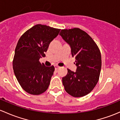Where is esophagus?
Listing matches in <instances>:
<instances>
[{
	"label": "esophagus",
	"mask_w": 120,
	"mask_h": 120,
	"mask_svg": "<svg viewBox=\"0 0 120 120\" xmlns=\"http://www.w3.org/2000/svg\"><path fill=\"white\" fill-rule=\"evenodd\" d=\"M55 70H59V68H60V67H59V66H58V65H55Z\"/></svg>",
	"instance_id": "34e87169"
}]
</instances>
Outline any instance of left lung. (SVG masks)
<instances>
[{
	"label": "left lung",
	"mask_w": 120,
	"mask_h": 120,
	"mask_svg": "<svg viewBox=\"0 0 120 120\" xmlns=\"http://www.w3.org/2000/svg\"><path fill=\"white\" fill-rule=\"evenodd\" d=\"M59 34L70 45L77 67L76 72L68 69L67 75L62 78L64 89L74 97L85 96L99 80L102 65L100 50L93 38L79 28L61 30Z\"/></svg>",
	"instance_id": "1"
}]
</instances>
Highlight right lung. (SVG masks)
<instances>
[{"label": "right lung", "instance_id": "1", "mask_svg": "<svg viewBox=\"0 0 120 120\" xmlns=\"http://www.w3.org/2000/svg\"><path fill=\"white\" fill-rule=\"evenodd\" d=\"M60 31L38 24L27 30L18 40L12 67L19 84L29 94H41L49 86L55 67H46L39 60L45 56L50 42Z\"/></svg>", "mask_w": 120, "mask_h": 120}]
</instances>
